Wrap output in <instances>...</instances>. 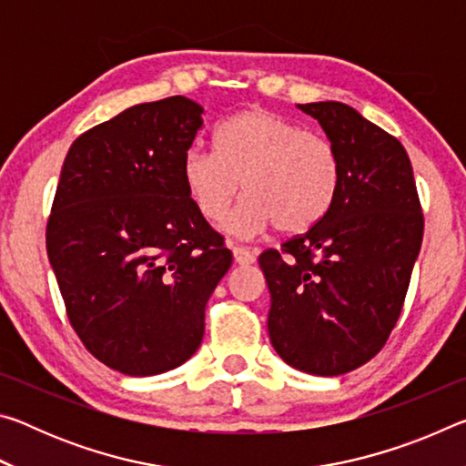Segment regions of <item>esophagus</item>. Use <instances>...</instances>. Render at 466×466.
Returning a JSON list of instances; mask_svg holds the SVG:
<instances>
[{
    "label": "esophagus",
    "instance_id": "obj_1",
    "mask_svg": "<svg viewBox=\"0 0 466 466\" xmlns=\"http://www.w3.org/2000/svg\"><path fill=\"white\" fill-rule=\"evenodd\" d=\"M234 261L238 265H252L255 263V252L248 250L247 247H234Z\"/></svg>",
    "mask_w": 466,
    "mask_h": 466
}]
</instances>
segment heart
<instances>
[{
	"instance_id": "heart-1",
	"label": "heart",
	"mask_w": 466,
	"mask_h": 466,
	"mask_svg": "<svg viewBox=\"0 0 466 466\" xmlns=\"http://www.w3.org/2000/svg\"><path fill=\"white\" fill-rule=\"evenodd\" d=\"M180 175L208 222H222L242 183L247 199L228 219V230L252 236L275 224L281 234H302L329 214L341 160L322 133L273 110L248 108L216 129L214 152L188 149Z\"/></svg>"
}]
</instances>
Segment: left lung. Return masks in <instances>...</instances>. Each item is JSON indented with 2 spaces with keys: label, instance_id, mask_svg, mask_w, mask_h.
Returning a JSON list of instances; mask_svg holds the SVG:
<instances>
[{
  "label": "left lung",
  "instance_id": "1",
  "mask_svg": "<svg viewBox=\"0 0 466 466\" xmlns=\"http://www.w3.org/2000/svg\"><path fill=\"white\" fill-rule=\"evenodd\" d=\"M341 160L329 214L258 257L269 339L291 368L339 376L372 360L403 310L423 238L413 168L397 137L343 102L298 105Z\"/></svg>",
  "mask_w": 466,
  "mask_h": 466
}]
</instances>
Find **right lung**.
Wrapping results in <instances>:
<instances>
[{
	"label": "right lung",
	"mask_w": 466,
	"mask_h": 466,
	"mask_svg": "<svg viewBox=\"0 0 466 466\" xmlns=\"http://www.w3.org/2000/svg\"><path fill=\"white\" fill-rule=\"evenodd\" d=\"M201 115L185 96L136 105L82 133L63 162L46 255L80 341L121 374L185 364L232 265L180 175Z\"/></svg>",
	"instance_id": "add662e5"
}]
</instances>
